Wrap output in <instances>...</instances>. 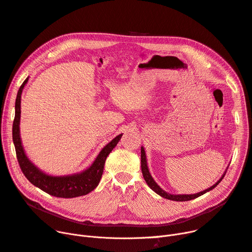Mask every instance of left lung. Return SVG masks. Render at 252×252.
I'll return each mask as SVG.
<instances>
[{"label": "left lung", "mask_w": 252, "mask_h": 252, "mask_svg": "<svg viewBox=\"0 0 252 252\" xmlns=\"http://www.w3.org/2000/svg\"><path fill=\"white\" fill-rule=\"evenodd\" d=\"M141 168H142V174H143V177L145 179V181H146L147 185L150 187V189H152L156 194H158L159 196L165 198V199H168V200H173V201H189V200H192V199H195V198L199 197L203 194H205L206 192H209L210 190H213L214 188H216L218 185L220 183V181L222 180V178L224 177V175H226V171L222 174L221 178L215 184L213 185V186L209 187L208 189L204 190V191H201L199 193H196V194H169L167 192H165L164 190H162L159 186H158L157 183L154 181V179L152 178L150 171H149V168H148V164H147V158H146V153H145V149L144 147H141Z\"/></svg>", "instance_id": "8db88e82"}]
</instances>
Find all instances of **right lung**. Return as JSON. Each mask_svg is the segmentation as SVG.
<instances>
[{"label": "right lung", "mask_w": 252, "mask_h": 252, "mask_svg": "<svg viewBox=\"0 0 252 252\" xmlns=\"http://www.w3.org/2000/svg\"><path fill=\"white\" fill-rule=\"evenodd\" d=\"M29 77L25 79L18 90L16 102H15V118L13 122V143H14L17 160L23 175L35 187L43 190L44 192L59 198H74L84 196L94 190L101 180L106 158L116 146L123 134L116 136L111 140L98 154L88 168L81 173L66 175V176H52L48 175L42 169H39L26 155L20 138V114H21V94L24 86L28 84Z\"/></svg>", "instance_id": "right-lung-1"}]
</instances>
